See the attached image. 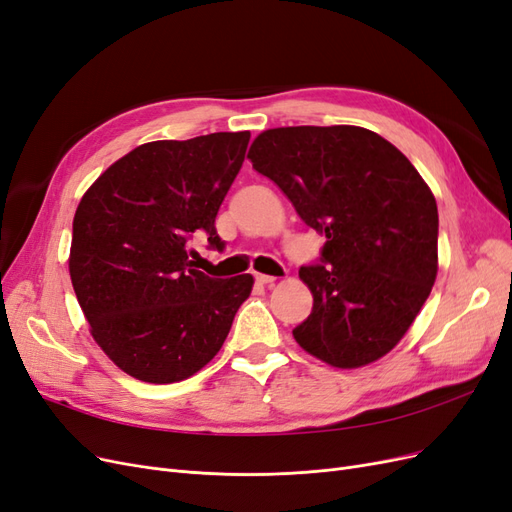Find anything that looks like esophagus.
I'll list each match as a JSON object with an SVG mask.
<instances>
[{"label": "esophagus", "instance_id": "esophagus-1", "mask_svg": "<svg viewBox=\"0 0 512 512\" xmlns=\"http://www.w3.org/2000/svg\"><path fill=\"white\" fill-rule=\"evenodd\" d=\"M256 282H258V284H275L277 277L265 275V273H256Z\"/></svg>", "mask_w": 512, "mask_h": 512}]
</instances>
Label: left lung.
I'll return each mask as SVG.
<instances>
[{"label":"left lung","mask_w":512,"mask_h":512,"mask_svg":"<svg viewBox=\"0 0 512 512\" xmlns=\"http://www.w3.org/2000/svg\"><path fill=\"white\" fill-rule=\"evenodd\" d=\"M247 158L299 218L324 235L318 265L301 267L312 314L297 344L339 369L391 352L438 275V205L395 145L359 126L265 130Z\"/></svg>","instance_id":"8db88e82"}]
</instances>
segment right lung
<instances>
[{
	"instance_id": "1",
	"label": "right lung",
	"mask_w": 512,
	"mask_h": 512,
	"mask_svg": "<svg viewBox=\"0 0 512 512\" xmlns=\"http://www.w3.org/2000/svg\"><path fill=\"white\" fill-rule=\"evenodd\" d=\"M250 132L153 141L108 166L72 222L70 280L89 331L128 376L170 384L220 352L250 273L213 280L194 269L190 239L224 241L215 215L241 170Z\"/></svg>"
}]
</instances>
